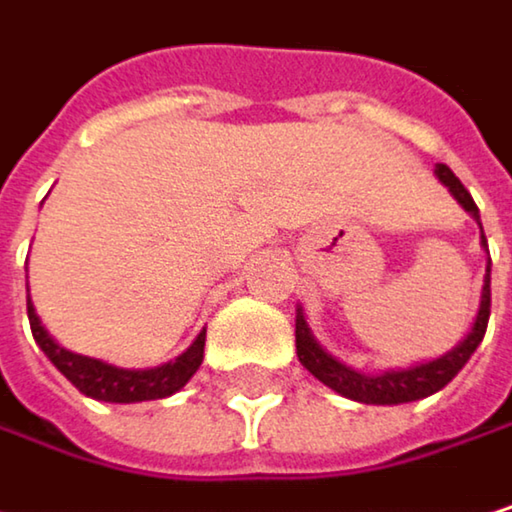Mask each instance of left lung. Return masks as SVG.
I'll return each mask as SVG.
<instances>
[{"label":"left lung","mask_w":512,"mask_h":512,"mask_svg":"<svg viewBox=\"0 0 512 512\" xmlns=\"http://www.w3.org/2000/svg\"><path fill=\"white\" fill-rule=\"evenodd\" d=\"M435 176L450 188V194H453V197L465 206V212H471V215L477 218V224H480V209H477L471 191L459 182V176H456L447 164H438V167H435ZM480 230H483V224H480ZM483 248H486V236H483ZM489 273H492V261L486 264L480 309H477V318H474L471 333H468L453 351H447V354L438 357V360H429V363H420V366H411V369H399V372L363 375V372H357V369L339 363L333 354H327V351L318 345V339L312 336V330H309V324H306L303 309H297V357H300V363H303L321 384H327V387L336 390L339 396L354 399V402H363V405H402V402L426 399V396L444 390V387L462 372V366L471 360V354L477 351V345L483 342L486 324H489V306H492Z\"/></svg>","instance_id":"8db88e82"}]
</instances>
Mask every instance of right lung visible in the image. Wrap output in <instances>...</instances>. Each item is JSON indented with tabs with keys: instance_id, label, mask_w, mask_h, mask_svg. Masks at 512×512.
I'll list each match as a JSON object with an SVG mask.
<instances>
[{
	"instance_id": "1",
	"label": "right lung",
	"mask_w": 512,
	"mask_h": 512,
	"mask_svg": "<svg viewBox=\"0 0 512 512\" xmlns=\"http://www.w3.org/2000/svg\"><path fill=\"white\" fill-rule=\"evenodd\" d=\"M26 312H29V327L32 336L38 342V348L47 354V360L89 399L98 402H119V405H131V402H149V399H167L176 390H182L191 375L200 369L203 363V342H206V330L170 363L155 366V369H119L74 351H65L62 345H56L50 339V333L41 327V318L35 315L32 300H26Z\"/></svg>"
}]
</instances>
